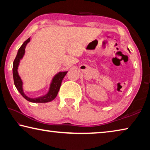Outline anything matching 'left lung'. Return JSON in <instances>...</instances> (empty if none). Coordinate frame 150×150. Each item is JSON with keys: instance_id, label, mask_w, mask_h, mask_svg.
<instances>
[{"instance_id": "obj_1", "label": "left lung", "mask_w": 150, "mask_h": 150, "mask_svg": "<svg viewBox=\"0 0 150 150\" xmlns=\"http://www.w3.org/2000/svg\"><path fill=\"white\" fill-rule=\"evenodd\" d=\"M128 50H129V49H128ZM129 51H130V50H129Z\"/></svg>"}]
</instances>
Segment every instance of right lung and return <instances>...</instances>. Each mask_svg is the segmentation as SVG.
Here are the masks:
<instances>
[{
  "label": "right lung",
  "mask_w": 150,
  "mask_h": 150,
  "mask_svg": "<svg viewBox=\"0 0 150 150\" xmlns=\"http://www.w3.org/2000/svg\"><path fill=\"white\" fill-rule=\"evenodd\" d=\"M30 42V38L26 40L23 44L21 45V47L19 48L18 51L17 55L16 58L13 62V67H12V73H13V79H14V83L15 87H16L17 90L19 91V93L21 94V95L23 97L26 99L27 100L30 101L31 103H48L50 102L54 99L56 97L58 92L62 85V82L63 79L64 78L65 75L67 74V71H63V72H59L57 73L54 77H53L52 82L50 83V87L49 88V91H48L46 95L44 96H39L38 98H30L28 96L25 95L23 91V82L21 79V78L18 75V68L19 63L20 60H21L25 54V49H26V46L28 44V43Z\"/></svg>",
  "instance_id": "add662e5"
}]
</instances>
